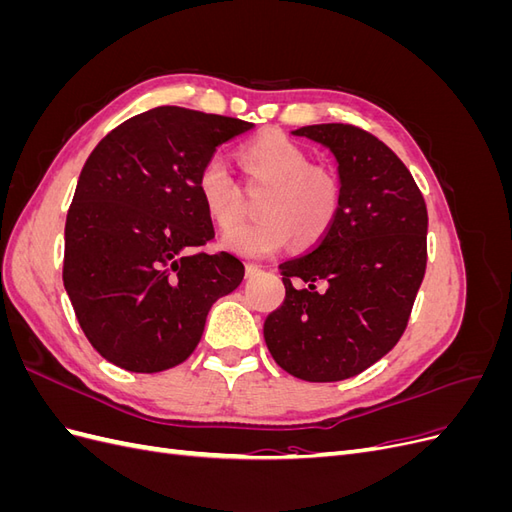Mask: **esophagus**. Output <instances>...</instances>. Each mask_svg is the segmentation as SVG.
<instances>
[{
	"instance_id": "34e87169",
	"label": "esophagus",
	"mask_w": 512,
	"mask_h": 512,
	"mask_svg": "<svg viewBox=\"0 0 512 512\" xmlns=\"http://www.w3.org/2000/svg\"><path fill=\"white\" fill-rule=\"evenodd\" d=\"M260 267L258 265H245V277H250V280H252V277H256V275H260Z\"/></svg>"
}]
</instances>
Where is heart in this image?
I'll use <instances>...</instances> for the list:
<instances>
[{
    "label": "heart",
    "mask_w": 512,
    "mask_h": 512,
    "mask_svg": "<svg viewBox=\"0 0 512 512\" xmlns=\"http://www.w3.org/2000/svg\"><path fill=\"white\" fill-rule=\"evenodd\" d=\"M241 162L252 183L265 185L260 220L232 228L224 237L230 252L245 258H269L294 237L297 245H312L333 226L342 185L329 168L312 166L309 153L282 134H262L241 149ZM196 188L209 218L222 230L235 226L243 196L222 156L209 158L200 168Z\"/></svg>",
    "instance_id": "heart-1"
}]
</instances>
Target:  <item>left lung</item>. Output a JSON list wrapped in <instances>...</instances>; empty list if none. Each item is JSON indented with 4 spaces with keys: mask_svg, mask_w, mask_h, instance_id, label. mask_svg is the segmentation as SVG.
I'll return each instance as SVG.
<instances>
[{
    "mask_svg": "<svg viewBox=\"0 0 512 512\" xmlns=\"http://www.w3.org/2000/svg\"><path fill=\"white\" fill-rule=\"evenodd\" d=\"M292 134L333 153L342 203L318 245L280 265L286 299L262 333L290 376L337 382L406 331L427 265V207L404 162L369 132L320 123Z\"/></svg>",
    "mask_w": 512,
    "mask_h": 512,
    "instance_id": "1",
    "label": "left lung"
}]
</instances>
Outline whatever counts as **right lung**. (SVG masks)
<instances>
[{"mask_svg": "<svg viewBox=\"0 0 512 512\" xmlns=\"http://www.w3.org/2000/svg\"><path fill=\"white\" fill-rule=\"evenodd\" d=\"M254 123L158 106L123 121L87 158L66 218L64 286L108 363L158 374L194 352L211 305L245 267L215 237L196 179L215 149Z\"/></svg>", "mask_w": 512, "mask_h": 512, "instance_id": "obj_1", "label": "right lung"}]
</instances>
